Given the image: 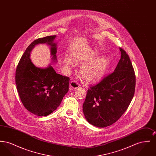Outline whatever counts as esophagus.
Masks as SVG:
<instances>
[{
	"label": "esophagus",
	"mask_w": 156,
	"mask_h": 156,
	"mask_svg": "<svg viewBox=\"0 0 156 156\" xmlns=\"http://www.w3.org/2000/svg\"><path fill=\"white\" fill-rule=\"evenodd\" d=\"M79 87H80V85L76 82L71 81L69 83V89L70 90L77 89Z\"/></svg>",
	"instance_id": "esophagus-1"
}]
</instances>
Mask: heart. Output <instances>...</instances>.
Wrapping results in <instances>:
<instances>
[{
	"instance_id": "obj_1",
	"label": "heart",
	"mask_w": 156,
	"mask_h": 156,
	"mask_svg": "<svg viewBox=\"0 0 156 156\" xmlns=\"http://www.w3.org/2000/svg\"><path fill=\"white\" fill-rule=\"evenodd\" d=\"M97 55V50H91L82 54H75L72 56L75 64H84L80 69V75L87 83H92L100 81L106 71L108 59L105 57L96 58ZM64 63L67 67L73 65L72 60L68 57L64 58Z\"/></svg>"
}]
</instances>
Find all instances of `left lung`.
<instances>
[{
    "label": "left lung",
    "mask_w": 156,
    "mask_h": 156,
    "mask_svg": "<svg viewBox=\"0 0 156 156\" xmlns=\"http://www.w3.org/2000/svg\"><path fill=\"white\" fill-rule=\"evenodd\" d=\"M120 59L114 72L88 90L82 110L90 124L105 127L125 112L134 94L136 76L126 51L119 48Z\"/></svg>",
    "instance_id": "8db88e82"
}]
</instances>
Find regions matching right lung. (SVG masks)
I'll list each match as a JSON object with an SVG mask.
<instances>
[{
	"label": "right lung",
	"mask_w": 156,
	"mask_h": 156,
	"mask_svg": "<svg viewBox=\"0 0 156 156\" xmlns=\"http://www.w3.org/2000/svg\"><path fill=\"white\" fill-rule=\"evenodd\" d=\"M56 36L38 38L30 44L23 54L16 71V84L24 106L38 116L51 114L59 106L69 89V78L56 73L50 64L37 67L30 59V53L37 45L50 46L52 61L57 62Z\"/></svg>",
	"instance_id": "1"
}]
</instances>
